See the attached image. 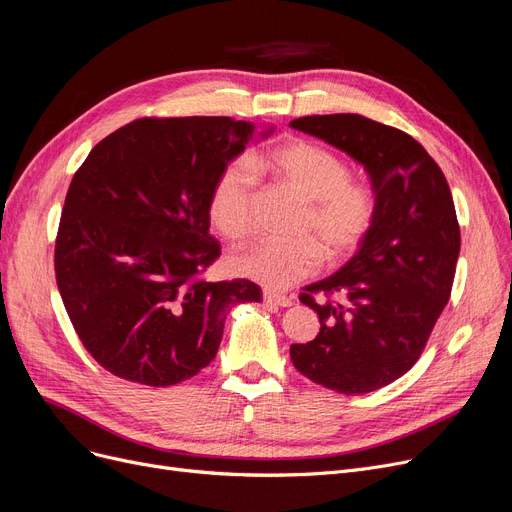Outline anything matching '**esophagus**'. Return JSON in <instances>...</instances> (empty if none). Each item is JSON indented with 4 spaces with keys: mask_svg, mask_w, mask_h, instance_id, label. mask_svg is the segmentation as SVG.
<instances>
[{
    "mask_svg": "<svg viewBox=\"0 0 512 512\" xmlns=\"http://www.w3.org/2000/svg\"><path fill=\"white\" fill-rule=\"evenodd\" d=\"M263 301L268 303V305H276V307H291L295 303L293 297L276 295V293H263Z\"/></svg>",
    "mask_w": 512,
    "mask_h": 512,
    "instance_id": "1",
    "label": "esophagus"
}]
</instances>
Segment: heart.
Returning <instances> with one entry per match:
<instances>
[{
    "label": "heart",
    "instance_id": "1",
    "mask_svg": "<svg viewBox=\"0 0 512 512\" xmlns=\"http://www.w3.org/2000/svg\"><path fill=\"white\" fill-rule=\"evenodd\" d=\"M263 165L307 201L299 230L316 234L323 247L311 236L263 240L236 251L230 265L244 278L272 291H284L320 270L322 249L332 261L355 251L374 221L376 196L368 184L351 180L349 167L339 154L307 140L276 146ZM255 180L249 159H234L217 173L209 196V217L221 236L242 240L253 232Z\"/></svg>",
    "mask_w": 512,
    "mask_h": 512
}]
</instances>
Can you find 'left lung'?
Wrapping results in <instances>:
<instances>
[{"mask_svg": "<svg viewBox=\"0 0 512 512\" xmlns=\"http://www.w3.org/2000/svg\"><path fill=\"white\" fill-rule=\"evenodd\" d=\"M293 129L358 161L376 196L358 251L299 299L320 318L314 341L293 343L295 368L345 395L376 391L406 374L446 307L460 255L452 192L439 165L408 133L362 115H314ZM327 299L318 304L313 295Z\"/></svg>", "mask_w": 512, "mask_h": 512, "instance_id": "1", "label": "left lung"}]
</instances>
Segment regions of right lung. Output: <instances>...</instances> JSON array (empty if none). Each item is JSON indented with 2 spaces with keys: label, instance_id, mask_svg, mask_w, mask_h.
<instances>
[{
  "label": "right lung",
  "instance_id": "1",
  "mask_svg": "<svg viewBox=\"0 0 512 512\" xmlns=\"http://www.w3.org/2000/svg\"><path fill=\"white\" fill-rule=\"evenodd\" d=\"M253 136V123L230 117L138 119L77 169L56 238V284L83 347L119 379H192L215 358L228 311L261 301L251 280L201 278L221 253L209 234L213 182Z\"/></svg>",
  "mask_w": 512,
  "mask_h": 512
}]
</instances>
